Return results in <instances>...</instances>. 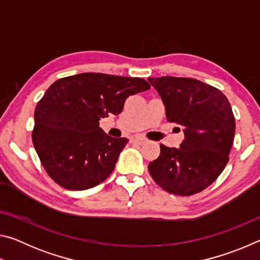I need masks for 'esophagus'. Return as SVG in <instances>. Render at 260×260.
<instances>
[{
	"instance_id": "1",
	"label": "esophagus",
	"mask_w": 260,
	"mask_h": 260,
	"mask_svg": "<svg viewBox=\"0 0 260 260\" xmlns=\"http://www.w3.org/2000/svg\"><path fill=\"white\" fill-rule=\"evenodd\" d=\"M131 141L133 143H135V144H143V143H146L147 142V139L146 138H143V136H134V138H132L131 139Z\"/></svg>"
}]
</instances>
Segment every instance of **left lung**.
I'll list each match as a JSON object with an SVG mask.
<instances>
[{
  "mask_svg": "<svg viewBox=\"0 0 260 260\" xmlns=\"http://www.w3.org/2000/svg\"><path fill=\"white\" fill-rule=\"evenodd\" d=\"M165 104L167 121L183 127L180 148L160 144L149 164L152 179L179 196L201 192L215 181L230 160L235 135L231 103L218 88L191 78H149Z\"/></svg>",
  "mask_w": 260,
  "mask_h": 260,
  "instance_id": "1",
  "label": "left lung"
}]
</instances>
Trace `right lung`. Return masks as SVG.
<instances>
[{
  "label": "right lung",
  "mask_w": 260,
  "mask_h": 260,
  "mask_svg": "<svg viewBox=\"0 0 260 260\" xmlns=\"http://www.w3.org/2000/svg\"><path fill=\"white\" fill-rule=\"evenodd\" d=\"M150 85L141 78L80 73L58 79L34 111L33 146L48 175L65 189L85 190L114 170L127 139L105 134L100 120L119 114L126 99Z\"/></svg>",
  "instance_id": "obj_1"
}]
</instances>
